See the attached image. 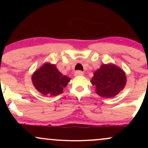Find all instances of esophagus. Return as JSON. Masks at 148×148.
Segmentation results:
<instances>
[{
  "label": "esophagus",
  "mask_w": 148,
  "mask_h": 148,
  "mask_svg": "<svg viewBox=\"0 0 148 148\" xmlns=\"http://www.w3.org/2000/svg\"><path fill=\"white\" fill-rule=\"evenodd\" d=\"M74 75L76 76H83L84 75V72H81V71H76L74 73Z\"/></svg>",
  "instance_id": "34e87169"
}]
</instances>
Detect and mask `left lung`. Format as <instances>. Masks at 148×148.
Masks as SVG:
<instances>
[{
  "mask_svg": "<svg viewBox=\"0 0 148 148\" xmlns=\"http://www.w3.org/2000/svg\"><path fill=\"white\" fill-rule=\"evenodd\" d=\"M90 82L101 97L111 98L123 90L127 83L125 71L113 63L101 64L95 71Z\"/></svg>",
  "mask_w": 148,
  "mask_h": 148,
  "instance_id": "obj_1",
  "label": "left lung"
}]
</instances>
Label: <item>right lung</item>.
<instances>
[{"label":"right lung","mask_w":148,"mask_h":148,"mask_svg":"<svg viewBox=\"0 0 148 148\" xmlns=\"http://www.w3.org/2000/svg\"><path fill=\"white\" fill-rule=\"evenodd\" d=\"M32 82L39 92L45 96H56L63 92L71 79L63 75L55 64L45 62L35 71L32 75Z\"/></svg>","instance_id":"obj_1"}]
</instances>
